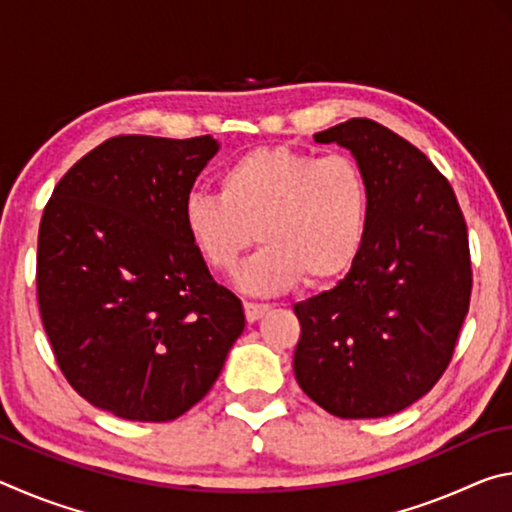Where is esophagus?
<instances>
[{
	"mask_svg": "<svg viewBox=\"0 0 512 512\" xmlns=\"http://www.w3.org/2000/svg\"><path fill=\"white\" fill-rule=\"evenodd\" d=\"M268 309H271V307H268L266 302H250V300L244 302V311H246L248 323H255V320L262 318Z\"/></svg>",
	"mask_w": 512,
	"mask_h": 512,
	"instance_id": "obj_1",
	"label": "esophagus"
}]
</instances>
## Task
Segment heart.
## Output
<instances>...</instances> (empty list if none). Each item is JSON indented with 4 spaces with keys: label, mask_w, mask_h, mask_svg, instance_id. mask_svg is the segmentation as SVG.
<instances>
[{
    "label": "heart",
    "mask_w": 512,
    "mask_h": 512,
    "mask_svg": "<svg viewBox=\"0 0 512 512\" xmlns=\"http://www.w3.org/2000/svg\"><path fill=\"white\" fill-rule=\"evenodd\" d=\"M219 194L185 198L187 239L205 266L230 273L259 237L264 248L237 275L248 293L334 282L359 255L368 185L350 155L259 146L223 169Z\"/></svg>",
    "instance_id": "obj_1"
}]
</instances>
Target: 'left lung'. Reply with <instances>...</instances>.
Masks as SVG:
<instances>
[{
    "label": "left lung",
    "mask_w": 512,
    "mask_h": 512,
    "mask_svg": "<svg viewBox=\"0 0 512 512\" xmlns=\"http://www.w3.org/2000/svg\"><path fill=\"white\" fill-rule=\"evenodd\" d=\"M314 140L357 158L368 216L350 273L293 307V372L327 413L384 418L427 395L454 357L472 293L467 225L449 180L391 128L357 117Z\"/></svg>",
    "instance_id": "1"
}]
</instances>
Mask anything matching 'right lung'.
Listing matches in <instances>:
<instances>
[{
  "label": "right lung",
  "instance_id": "right-lung-1",
  "mask_svg": "<svg viewBox=\"0 0 512 512\" xmlns=\"http://www.w3.org/2000/svg\"><path fill=\"white\" fill-rule=\"evenodd\" d=\"M210 135H117L54 187L38 230L42 327L69 386L117 418L169 422L214 386L241 300L187 239L183 205Z\"/></svg>",
  "mask_w": 512,
  "mask_h": 512
}]
</instances>
